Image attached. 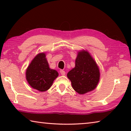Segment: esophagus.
I'll return each mask as SVG.
<instances>
[{
	"mask_svg": "<svg viewBox=\"0 0 131 131\" xmlns=\"http://www.w3.org/2000/svg\"><path fill=\"white\" fill-rule=\"evenodd\" d=\"M60 73L62 75V76H64V75H65V72L63 70H60Z\"/></svg>",
	"mask_w": 131,
	"mask_h": 131,
	"instance_id": "esophagus-1",
	"label": "esophagus"
}]
</instances>
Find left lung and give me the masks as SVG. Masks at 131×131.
Returning <instances> with one entry per match:
<instances>
[{"label": "left lung", "instance_id": "obj_1", "mask_svg": "<svg viewBox=\"0 0 131 131\" xmlns=\"http://www.w3.org/2000/svg\"><path fill=\"white\" fill-rule=\"evenodd\" d=\"M72 87L79 94H84L96 87L100 72L96 62L87 51L82 50L77 54L75 67L68 73Z\"/></svg>", "mask_w": 131, "mask_h": 131}]
</instances>
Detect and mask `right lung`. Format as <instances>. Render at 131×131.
Masks as SVG:
<instances>
[{"label": "right lung", "mask_w": 131, "mask_h": 131, "mask_svg": "<svg viewBox=\"0 0 131 131\" xmlns=\"http://www.w3.org/2000/svg\"><path fill=\"white\" fill-rule=\"evenodd\" d=\"M58 76L57 71L49 68L44 52L37 54L26 70V79L29 84L41 92L49 89Z\"/></svg>", "instance_id": "obj_1"}]
</instances>
